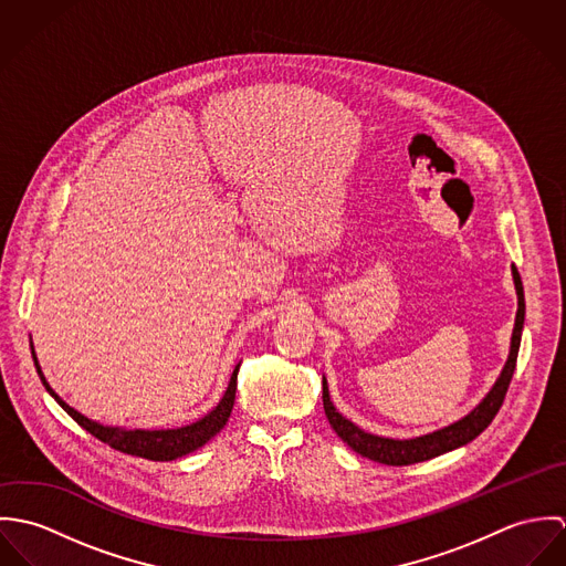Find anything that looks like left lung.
<instances>
[{
	"label": "left lung",
	"mask_w": 566,
	"mask_h": 566,
	"mask_svg": "<svg viewBox=\"0 0 566 566\" xmlns=\"http://www.w3.org/2000/svg\"><path fill=\"white\" fill-rule=\"evenodd\" d=\"M512 276H514V285H516V296H518V312H516V321H514V331H512V346H510V357L501 370V377L496 379V384L492 386V390L488 392L482 403L478 405L469 416H464L462 420L420 436V438H411V440H392V438H381V436H373L361 431L357 424H353L350 420H346L328 399V388L323 379V405L324 413L331 422V427L335 429V433L359 455L375 460L379 464H388V467H407V464H416V462H424L431 458H438L447 451H453L458 447H464L467 442L475 440L485 427L492 422V418L496 416V411L501 409L503 399L507 395L514 368H516V357H518V346H521V333H523V321H525V296H523V283H521V274L516 270V265H512Z\"/></svg>",
	"instance_id": "1"
}]
</instances>
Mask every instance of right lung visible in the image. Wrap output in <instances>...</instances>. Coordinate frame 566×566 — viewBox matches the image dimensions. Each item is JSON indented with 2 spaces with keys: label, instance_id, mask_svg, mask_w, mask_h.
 I'll return each mask as SVG.
<instances>
[{
  "label": "right lung",
  "instance_id": "right-lung-1",
  "mask_svg": "<svg viewBox=\"0 0 566 566\" xmlns=\"http://www.w3.org/2000/svg\"><path fill=\"white\" fill-rule=\"evenodd\" d=\"M32 357H34V366H36V373L45 386V390L56 399V403L61 405L82 429H86L91 436H95L97 440H102L104 444L122 451V453H128V455H137V458H146V460H155V462H169V460H176V458H182L196 449H200L202 444H207L229 420L231 411H233V403H235V390H238V370H240V364L235 366L233 370V377H231V384L222 397V401L218 403V407L213 411H209L205 418L187 424V427H180V429H159V431H146V429H119V427H104L99 422H93L88 420L86 416L78 413L74 407L65 403L52 388L50 384L45 381L43 373H41V366L36 361V355L32 350Z\"/></svg>",
  "mask_w": 566,
  "mask_h": 566
}]
</instances>
